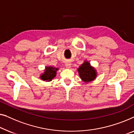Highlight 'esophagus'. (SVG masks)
Masks as SVG:
<instances>
[{"label": "esophagus", "instance_id": "34e87169", "mask_svg": "<svg viewBox=\"0 0 134 134\" xmlns=\"http://www.w3.org/2000/svg\"><path fill=\"white\" fill-rule=\"evenodd\" d=\"M65 67L67 68V69H70V68L71 67V64L69 63V62H67L66 63H65Z\"/></svg>", "mask_w": 134, "mask_h": 134}]
</instances>
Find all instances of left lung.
Returning a JSON list of instances; mask_svg holds the SVG:
<instances>
[{
    "label": "left lung",
    "instance_id": "left-lung-1",
    "mask_svg": "<svg viewBox=\"0 0 134 134\" xmlns=\"http://www.w3.org/2000/svg\"><path fill=\"white\" fill-rule=\"evenodd\" d=\"M77 70L80 78L85 83L93 81L97 76V70L87 60L84 61V63Z\"/></svg>",
    "mask_w": 134,
    "mask_h": 134
}]
</instances>
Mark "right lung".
Masks as SVG:
<instances>
[{
    "instance_id": "right-lung-1",
    "label": "right lung",
    "mask_w": 134,
    "mask_h": 134,
    "mask_svg": "<svg viewBox=\"0 0 134 134\" xmlns=\"http://www.w3.org/2000/svg\"><path fill=\"white\" fill-rule=\"evenodd\" d=\"M59 70L58 68L53 66H46L45 68L44 71L40 75L41 80L44 81L50 82L56 76V72Z\"/></svg>"
}]
</instances>
